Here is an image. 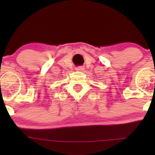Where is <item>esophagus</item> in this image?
Here are the masks:
<instances>
[{"label":"esophagus","mask_w":155,"mask_h":155,"mask_svg":"<svg viewBox=\"0 0 155 155\" xmlns=\"http://www.w3.org/2000/svg\"><path fill=\"white\" fill-rule=\"evenodd\" d=\"M76 70H78V71H83V70H85V68H84L83 67H78Z\"/></svg>","instance_id":"1"}]
</instances>
